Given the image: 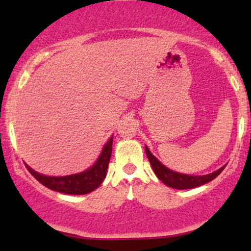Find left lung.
Here are the masks:
<instances>
[{
    "mask_svg": "<svg viewBox=\"0 0 251 251\" xmlns=\"http://www.w3.org/2000/svg\"><path fill=\"white\" fill-rule=\"evenodd\" d=\"M145 152L150 160V164H151L152 169H153L155 176H157V177L159 178L165 185H168L170 188H174V189H179V190L194 189V188H197V186L204 185V184L209 183V181L215 179V178L217 177L222 171H223L224 168H226V166H223V168L218 169L217 171L205 176L183 175V174H179V172L172 171V170L166 168L165 165H163V164L160 163L159 160H158L157 158L151 153V152H150L148 146H145Z\"/></svg>",
    "mask_w": 251,
    "mask_h": 251,
    "instance_id": "8db88e82",
    "label": "left lung"
}]
</instances>
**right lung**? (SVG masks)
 I'll return each mask as SVG.
<instances>
[{
  "mask_svg": "<svg viewBox=\"0 0 251 251\" xmlns=\"http://www.w3.org/2000/svg\"><path fill=\"white\" fill-rule=\"evenodd\" d=\"M112 144H113V138H111L106 143V145L103 146L101 154L99 155L94 165L86 170V171L76 175L65 176V177H50V176H45L34 171L28 165L25 166H27L28 171L34 176L35 179L39 180L46 188L53 190V191L67 195L89 194V192L99 188L100 184L105 179L112 154Z\"/></svg>",
  "mask_w": 251,
  "mask_h": 251,
  "instance_id": "obj_1",
  "label": "right lung"
}]
</instances>
